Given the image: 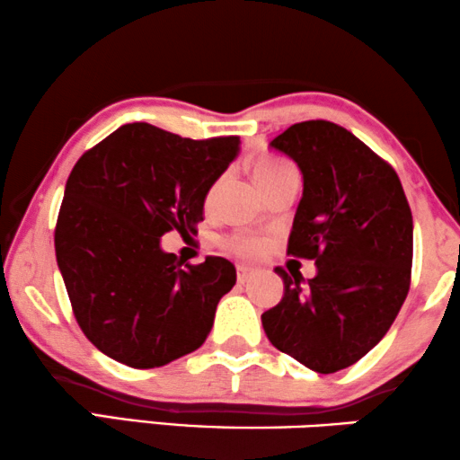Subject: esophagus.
<instances>
[{
    "mask_svg": "<svg viewBox=\"0 0 460 460\" xmlns=\"http://www.w3.org/2000/svg\"><path fill=\"white\" fill-rule=\"evenodd\" d=\"M252 276V268H249V265H238L236 268V278L238 282H246Z\"/></svg>",
    "mask_w": 460,
    "mask_h": 460,
    "instance_id": "esophagus-1",
    "label": "esophagus"
}]
</instances>
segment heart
<instances>
[{"instance_id": "heart-1", "label": "heart", "mask_w": 460, "mask_h": 460, "mask_svg": "<svg viewBox=\"0 0 460 460\" xmlns=\"http://www.w3.org/2000/svg\"><path fill=\"white\" fill-rule=\"evenodd\" d=\"M286 168H290V164L282 162V159L278 157H261L257 159L255 168V178L257 182H261L263 178H270L278 174V172H282ZM222 246L226 251L230 252H236V255L241 257H257L259 252L263 249V243L259 241L257 236H251V234H243V232H236V234H230V236H224L222 238Z\"/></svg>"}]
</instances>
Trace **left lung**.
I'll list each match as a JSON object with an SVG mask.
<instances>
[{
  "mask_svg": "<svg viewBox=\"0 0 460 460\" xmlns=\"http://www.w3.org/2000/svg\"><path fill=\"white\" fill-rule=\"evenodd\" d=\"M303 172L288 255L315 278L286 274L261 315L278 350L317 374L350 367L382 341L411 286L412 216L394 168L328 119L292 124L270 143Z\"/></svg>",
  "mask_w": 460,
  "mask_h": 460,
  "instance_id": "obj_1",
  "label": "left lung"
}]
</instances>
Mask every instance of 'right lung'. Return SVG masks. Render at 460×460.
<instances>
[{"label":"right lung","instance_id":"obj_1","mask_svg":"<svg viewBox=\"0 0 460 460\" xmlns=\"http://www.w3.org/2000/svg\"><path fill=\"white\" fill-rule=\"evenodd\" d=\"M238 145V137L192 141L135 122L72 168L56 224L58 268L78 325L103 355L151 369L205 342L219 298L236 284L234 265L208 257L182 268L159 238L195 234Z\"/></svg>","mask_w":460,"mask_h":460}]
</instances>
